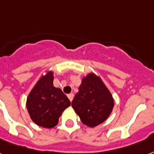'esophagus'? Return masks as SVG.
<instances>
[{"mask_svg":"<svg viewBox=\"0 0 154 154\" xmlns=\"http://www.w3.org/2000/svg\"><path fill=\"white\" fill-rule=\"evenodd\" d=\"M73 97H74V94H73L72 93H71V94H68V98H69V99L70 100V102H72V99H73Z\"/></svg>","mask_w":154,"mask_h":154,"instance_id":"esophagus-1","label":"esophagus"}]
</instances>
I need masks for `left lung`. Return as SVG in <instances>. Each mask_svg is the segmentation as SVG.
<instances>
[{"label":"left lung","mask_w":154,"mask_h":154,"mask_svg":"<svg viewBox=\"0 0 154 154\" xmlns=\"http://www.w3.org/2000/svg\"><path fill=\"white\" fill-rule=\"evenodd\" d=\"M115 101L103 80L94 72L82 77L72 106L83 124L94 128L107 119L113 111Z\"/></svg>","instance_id":"obj_1"}]
</instances>
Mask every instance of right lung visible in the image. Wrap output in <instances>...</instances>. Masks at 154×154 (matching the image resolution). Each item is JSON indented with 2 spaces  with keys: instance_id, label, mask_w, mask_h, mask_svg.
Segmentation results:
<instances>
[{
  "instance_id": "add662e5",
  "label": "right lung",
  "mask_w": 154,
  "mask_h": 154,
  "mask_svg": "<svg viewBox=\"0 0 154 154\" xmlns=\"http://www.w3.org/2000/svg\"><path fill=\"white\" fill-rule=\"evenodd\" d=\"M53 80V71H47L35 83L26 98V108L31 120L46 128L57 125L62 112L71 104L62 90L54 86Z\"/></svg>"
}]
</instances>
